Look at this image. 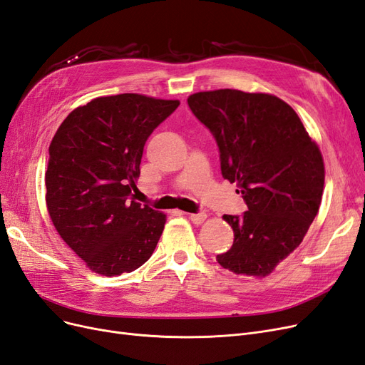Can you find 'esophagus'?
I'll return each instance as SVG.
<instances>
[{"mask_svg":"<svg viewBox=\"0 0 365 365\" xmlns=\"http://www.w3.org/2000/svg\"><path fill=\"white\" fill-rule=\"evenodd\" d=\"M206 214L205 212H197V214H191L190 220L194 222V225H202V222L206 220Z\"/></svg>","mask_w":365,"mask_h":365,"instance_id":"esophagus-1","label":"esophagus"}]
</instances>
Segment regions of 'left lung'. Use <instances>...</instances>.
Masks as SVG:
<instances>
[{
    "mask_svg": "<svg viewBox=\"0 0 365 365\" xmlns=\"http://www.w3.org/2000/svg\"><path fill=\"white\" fill-rule=\"evenodd\" d=\"M187 104L214 135L222 178L237 183L249 209L222 217L235 238L217 261L235 274L265 277L297 249L319 212L320 148L291 106L269 93L218 89L192 93Z\"/></svg>",
    "mask_w": 365,
    "mask_h": 365,
    "instance_id": "left-lung-1",
    "label": "left lung"
}]
</instances>
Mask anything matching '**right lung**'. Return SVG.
Here are the masks:
<instances>
[{
  "label": "right lung",
  "instance_id": "1",
  "mask_svg": "<svg viewBox=\"0 0 365 365\" xmlns=\"http://www.w3.org/2000/svg\"><path fill=\"white\" fill-rule=\"evenodd\" d=\"M179 100L139 93L93 98L57 128L45 173L56 230L93 273L120 276L145 264L167 215L133 200L145 140Z\"/></svg>",
  "mask_w": 365,
  "mask_h": 365
}]
</instances>
